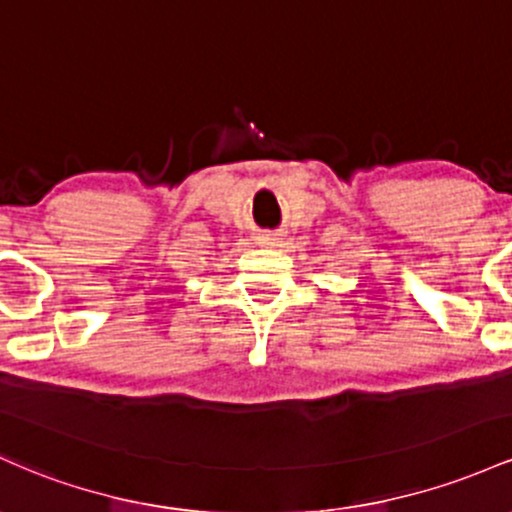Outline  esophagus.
<instances>
[{
    "label": "esophagus",
    "mask_w": 512,
    "mask_h": 512,
    "mask_svg": "<svg viewBox=\"0 0 512 512\" xmlns=\"http://www.w3.org/2000/svg\"><path fill=\"white\" fill-rule=\"evenodd\" d=\"M260 243L267 245V247H277L279 243H282V238H279V235H274V233H265L260 238Z\"/></svg>",
    "instance_id": "esophagus-1"
}]
</instances>
